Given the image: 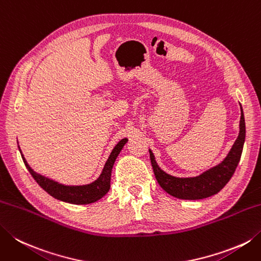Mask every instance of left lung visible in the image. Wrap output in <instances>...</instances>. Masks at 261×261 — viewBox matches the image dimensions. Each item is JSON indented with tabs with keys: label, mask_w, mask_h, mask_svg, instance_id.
Instances as JSON below:
<instances>
[{
	"label": "left lung",
	"mask_w": 261,
	"mask_h": 261,
	"mask_svg": "<svg viewBox=\"0 0 261 261\" xmlns=\"http://www.w3.org/2000/svg\"><path fill=\"white\" fill-rule=\"evenodd\" d=\"M241 106V105H240ZM244 140H246V122L241 106V119H240V132L227 156L218 165L209 168L198 176L176 177L167 174L161 170L155 161V156L149 149L150 162L158 185L162 189L175 198L185 200H199L216 195L226 186L236 172L240 158L242 155Z\"/></svg>",
	"instance_id": "obj_1"
}]
</instances>
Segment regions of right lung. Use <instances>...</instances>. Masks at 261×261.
Instances as JSON below:
<instances>
[{
    "instance_id": "right-lung-1",
    "label": "right lung",
    "mask_w": 261,
    "mask_h": 261,
    "mask_svg": "<svg viewBox=\"0 0 261 261\" xmlns=\"http://www.w3.org/2000/svg\"><path fill=\"white\" fill-rule=\"evenodd\" d=\"M126 141L127 139L124 138V139L117 142L116 146L113 148V150H112L109 160L106 161L99 177L94 182L89 183V185L85 186H64L62 183H59L54 180H50V178L44 175H40L28 165V163L24 160L22 154L21 157L25 167H27L30 174L35 178V181L37 182L40 188H43L48 195L54 197L55 199H58V200L73 203V205H88V203H93L97 200H99L100 198H103L106 193L109 192L111 188L112 168H113L116 157L119 156L120 151L126 144ZM20 152H21V150H20Z\"/></svg>"
}]
</instances>
